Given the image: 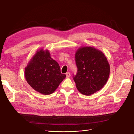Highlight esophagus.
Returning <instances> with one entry per match:
<instances>
[{
    "mask_svg": "<svg viewBox=\"0 0 134 134\" xmlns=\"http://www.w3.org/2000/svg\"><path fill=\"white\" fill-rule=\"evenodd\" d=\"M66 77H67V78L70 77V72H67L66 73Z\"/></svg>",
    "mask_w": 134,
    "mask_h": 134,
    "instance_id": "obj_1",
    "label": "esophagus"
}]
</instances>
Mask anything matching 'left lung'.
<instances>
[{"mask_svg":"<svg viewBox=\"0 0 134 134\" xmlns=\"http://www.w3.org/2000/svg\"><path fill=\"white\" fill-rule=\"evenodd\" d=\"M75 62L77 72L73 79L80 93L93 94L107 82L110 66L102 52L92 47H81L76 52Z\"/></svg>","mask_w":134,"mask_h":134,"instance_id":"1","label":"left lung"}]
</instances>
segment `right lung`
<instances>
[{"mask_svg":"<svg viewBox=\"0 0 134 134\" xmlns=\"http://www.w3.org/2000/svg\"><path fill=\"white\" fill-rule=\"evenodd\" d=\"M27 82L36 91L43 94L54 92L65 78L59 64L51 57L49 51H37L25 68Z\"/></svg>","mask_w":134,"mask_h":134,"instance_id":"1","label":"right lung"}]
</instances>
